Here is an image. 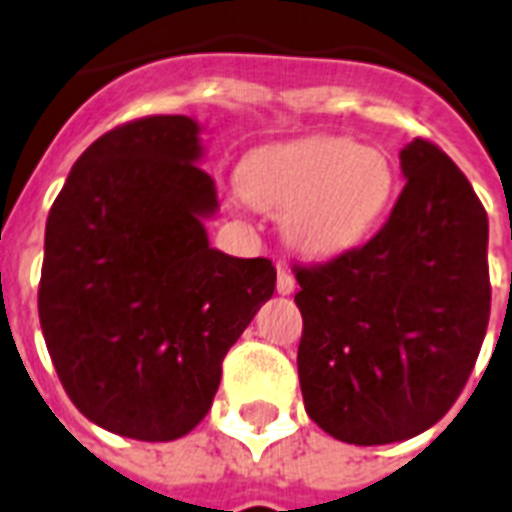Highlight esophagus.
<instances>
[{"mask_svg": "<svg viewBox=\"0 0 512 512\" xmlns=\"http://www.w3.org/2000/svg\"><path fill=\"white\" fill-rule=\"evenodd\" d=\"M296 290V280H293V275H290L288 269L280 267L277 269V293L280 296H290Z\"/></svg>", "mask_w": 512, "mask_h": 512, "instance_id": "esophagus-1", "label": "esophagus"}]
</instances>
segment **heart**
<instances>
[{"instance_id": "obj_1", "label": "heart", "mask_w": 512, "mask_h": 512, "mask_svg": "<svg viewBox=\"0 0 512 512\" xmlns=\"http://www.w3.org/2000/svg\"><path fill=\"white\" fill-rule=\"evenodd\" d=\"M240 192L253 208L280 216L290 248L335 256L383 222L396 192V169L380 147L306 137L253 153L240 171Z\"/></svg>"}]
</instances>
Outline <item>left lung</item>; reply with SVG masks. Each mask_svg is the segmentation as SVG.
<instances>
[{"instance_id": "1", "label": "left lung", "mask_w": 512, "mask_h": 512, "mask_svg": "<svg viewBox=\"0 0 512 512\" xmlns=\"http://www.w3.org/2000/svg\"><path fill=\"white\" fill-rule=\"evenodd\" d=\"M388 222L298 267V380L333 439L375 447L428 431L457 402L489 325V219L447 153L412 140Z\"/></svg>"}]
</instances>
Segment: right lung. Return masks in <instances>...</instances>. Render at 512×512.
I'll return each mask as SVG.
<instances>
[{
    "mask_svg": "<svg viewBox=\"0 0 512 512\" xmlns=\"http://www.w3.org/2000/svg\"><path fill=\"white\" fill-rule=\"evenodd\" d=\"M200 161L195 118H140L81 153L49 211V357L76 410L126 439L174 441L206 418L224 354L275 293L272 261L208 243L219 200Z\"/></svg>",
    "mask_w": 512,
    "mask_h": 512,
    "instance_id": "add662e5",
    "label": "right lung"
}]
</instances>
